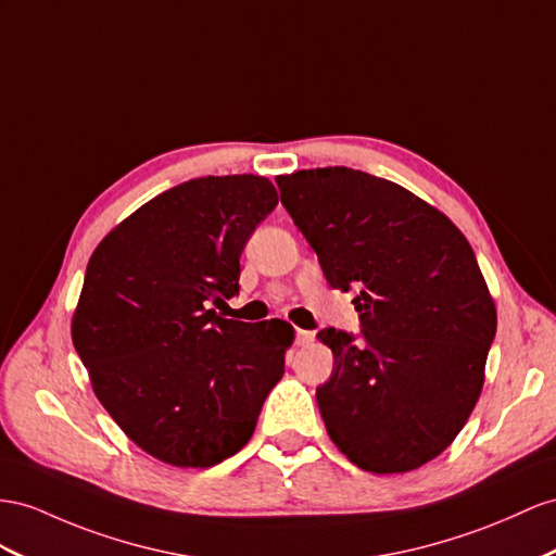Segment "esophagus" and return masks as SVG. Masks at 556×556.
Returning a JSON list of instances; mask_svg holds the SVG:
<instances>
[{"instance_id": "1", "label": "esophagus", "mask_w": 556, "mask_h": 556, "mask_svg": "<svg viewBox=\"0 0 556 556\" xmlns=\"http://www.w3.org/2000/svg\"><path fill=\"white\" fill-rule=\"evenodd\" d=\"M312 340H315V333H312V331H305V329H298L295 331V345L305 348V345L312 343Z\"/></svg>"}]
</instances>
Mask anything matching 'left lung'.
Instances as JSON below:
<instances>
[{
	"mask_svg": "<svg viewBox=\"0 0 556 556\" xmlns=\"http://www.w3.org/2000/svg\"><path fill=\"white\" fill-rule=\"evenodd\" d=\"M277 185L331 289L357 291L362 343L317 333L333 352L317 388L326 432L366 472H410L448 448L483 386L497 317L475 251L444 213L364 170Z\"/></svg>",
	"mask_w": 556,
	"mask_h": 556,
	"instance_id": "left-lung-1",
	"label": "left lung"
}]
</instances>
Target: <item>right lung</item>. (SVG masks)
Returning a JSON list of instances; mask_svg holds the SVG:
<instances>
[{
  "instance_id": "obj_1",
  "label": "right lung",
  "mask_w": 556,
  "mask_h": 556,
  "mask_svg": "<svg viewBox=\"0 0 556 556\" xmlns=\"http://www.w3.org/2000/svg\"><path fill=\"white\" fill-rule=\"evenodd\" d=\"M263 176H206L142 204L96 247L73 343L108 414L176 467H213L251 439L293 326L223 319L239 258L277 206Z\"/></svg>"
}]
</instances>
